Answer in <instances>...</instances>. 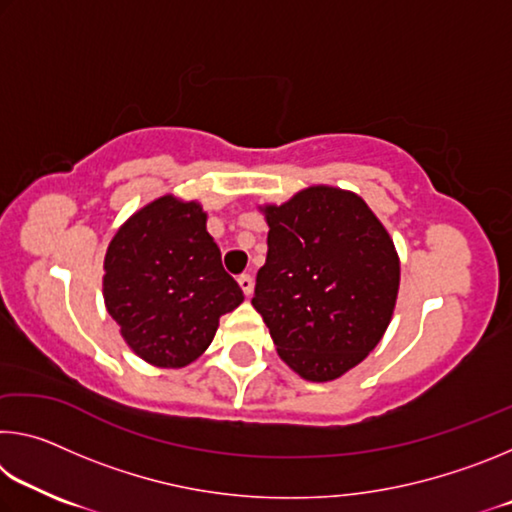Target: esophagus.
Instances as JSON below:
<instances>
[{
    "label": "esophagus",
    "mask_w": 512,
    "mask_h": 512,
    "mask_svg": "<svg viewBox=\"0 0 512 512\" xmlns=\"http://www.w3.org/2000/svg\"><path fill=\"white\" fill-rule=\"evenodd\" d=\"M237 282H239V287H241V291L246 293V296H250V293H253V289H255V280L250 275H239L237 277Z\"/></svg>",
    "instance_id": "34e87169"
}]
</instances>
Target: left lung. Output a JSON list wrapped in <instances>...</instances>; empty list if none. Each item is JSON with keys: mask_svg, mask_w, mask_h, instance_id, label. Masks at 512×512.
Masks as SVG:
<instances>
[{"mask_svg": "<svg viewBox=\"0 0 512 512\" xmlns=\"http://www.w3.org/2000/svg\"><path fill=\"white\" fill-rule=\"evenodd\" d=\"M266 264L253 307L282 361L302 379L332 381L368 357L393 318L400 257L361 196L302 189L262 207Z\"/></svg>", "mask_w": 512, "mask_h": 512, "instance_id": "8db88e82", "label": "left lung"}]
</instances>
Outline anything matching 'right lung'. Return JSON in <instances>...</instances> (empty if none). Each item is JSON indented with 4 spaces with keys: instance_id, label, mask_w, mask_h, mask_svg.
Wrapping results in <instances>:
<instances>
[{
    "instance_id": "right-lung-1",
    "label": "right lung",
    "mask_w": 512,
    "mask_h": 512,
    "mask_svg": "<svg viewBox=\"0 0 512 512\" xmlns=\"http://www.w3.org/2000/svg\"><path fill=\"white\" fill-rule=\"evenodd\" d=\"M196 201L160 196L112 237L103 300L137 357L183 368L212 343L219 318L244 302Z\"/></svg>"
}]
</instances>
